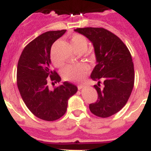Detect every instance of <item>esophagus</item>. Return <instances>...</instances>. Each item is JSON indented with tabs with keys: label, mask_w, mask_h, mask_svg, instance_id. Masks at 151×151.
<instances>
[{
	"label": "esophagus",
	"mask_w": 151,
	"mask_h": 151,
	"mask_svg": "<svg viewBox=\"0 0 151 151\" xmlns=\"http://www.w3.org/2000/svg\"><path fill=\"white\" fill-rule=\"evenodd\" d=\"M84 86H85L84 84H79V85H78V89H79V90H81V89H83Z\"/></svg>",
	"instance_id": "esophagus-1"
}]
</instances>
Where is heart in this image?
<instances>
[{"mask_svg":"<svg viewBox=\"0 0 151 151\" xmlns=\"http://www.w3.org/2000/svg\"><path fill=\"white\" fill-rule=\"evenodd\" d=\"M88 42L87 40L83 35L76 34L71 39V46L75 51L79 50H86L87 49ZM51 60L53 64L57 67L61 65V62H59L55 59L54 55H51ZM88 72L87 67L84 65H68L62 71V76L64 79L69 81H79L85 76Z\"/></svg>","mask_w":151,"mask_h":151,"instance_id":"heart-1","label":"heart"}]
</instances>
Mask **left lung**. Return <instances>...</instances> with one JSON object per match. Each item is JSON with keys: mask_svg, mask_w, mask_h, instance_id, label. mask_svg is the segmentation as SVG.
<instances>
[{"mask_svg": "<svg viewBox=\"0 0 151 151\" xmlns=\"http://www.w3.org/2000/svg\"><path fill=\"white\" fill-rule=\"evenodd\" d=\"M76 32L85 36L94 48L96 65L90 78L98 81L94 88L98 93L96 103L90 104L93 114L108 118L116 114L127 103L134 86V66L125 43L104 28H78ZM100 80L104 81L99 87Z\"/></svg>", "mask_w": 151, "mask_h": 151, "instance_id": "left-lung-1", "label": "left lung"}]
</instances>
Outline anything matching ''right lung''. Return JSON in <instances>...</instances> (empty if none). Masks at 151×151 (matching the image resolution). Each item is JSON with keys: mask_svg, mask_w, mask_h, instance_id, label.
Here are the masks:
<instances>
[{"mask_svg": "<svg viewBox=\"0 0 151 151\" xmlns=\"http://www.w3.org/2000/svg\"><path fill=\"white\" fill-rule=\"evenodd\" d=\"M65 32L48 31L37 37L24 48L18 62L17 85L22 98L35 116L45 121H55L63 116L68 99L78 90L76 86L68 82L54 90L47 85L49 78L51 81H61L50 66V48Z\"/></svg>", "mask_w": 151, "mask_h": 151, "instance_id": "add662e5", "label": "right lung"}]
</instances>
